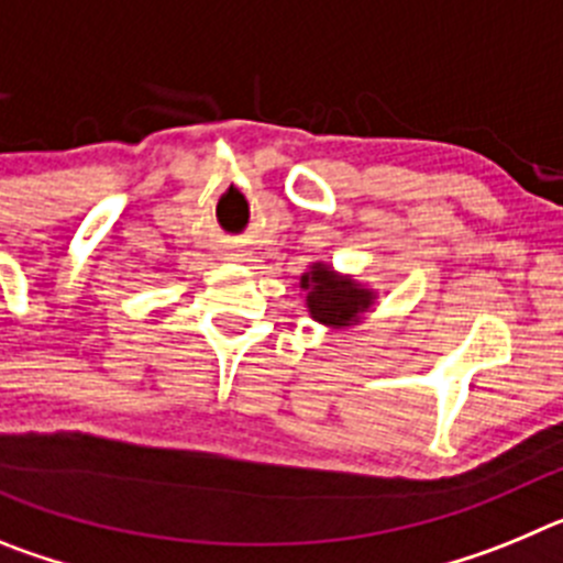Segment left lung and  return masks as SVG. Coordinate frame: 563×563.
I'll return each mask as SVG.
<instances>
[{"label": "left lung", "instance_id": "1", "mask_svg": "<svg viewBox=\"0 0 563 563\" xmlns=\"http://www.w3.org/2000/svg\"><path fill=\"white\" fill-rule=\"evenodd\" d=\"M301 287L307 290L310 316L318 324H327L332 330L357 324L363 312H369V307L375 305V292L369 287L357 285L350 276H338L324 262H316L301 276Z\"/></svg>", "mask_w": 563, "mask_h": 563}]
</instances>
